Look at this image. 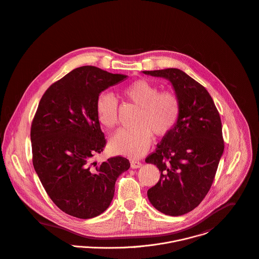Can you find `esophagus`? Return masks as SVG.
Masks as SVG:
<instances>
[{
    "label": "esophagus",
    "mask_w": 259,
    "mask_h": 259,
    "mask_svg": "<svg viewBox=\"0 0 259 259\" xmlns=\"http://www.w3.org/2000/svg\"><path fill=\"white\" fill-rule=\"evenodd\" d=\"M142 166V164H141V162H139V161H131V168L132 169H137V168H140Z\"/></svg>",
    "instance_id": "34e87169"
}]
</instances>
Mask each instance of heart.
I'll return each mask as SVG.
<instances>
[{
  "label": "heart",
  "instance_id": "b5f03b06",
  "mask_svg": "<svg viewBox=\"0 0 259 259\" xmlns=\"http://www.w3.org/2000/svg\"><path fill=\"white\" fill-rule=\"evenodd\" d=\"M124 96L140 107L135 122L136 128L119 130L110 140L111 150L120 155L137 158L150 146L152 133L155 136L167 135L176 125L180 115V102L172 92H160L155 84L141 79L123 89ZM98 120L107 128L118 122V102L109 94H101L96 101Z\"/></svg>",
  "mask_w": 259,
  "mask_h": 259
}]
</instances>
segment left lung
<instances>
[{
    "label": "left lung",
    "instance_id": "obj_1",
    "mask_svg": "<svg viewBox=\"0 0 259 259\" xmlns=\"http://www.w3.org/2000/svg\"><path fill=\"white\" fill-rule=\"evenodd\" d=\"M142 73L168 80L180 102L175 127L145 160L161 172L148 199L166 215H183L200 204L214 180L224 150L221 119L206 89L185 72L170 68Z\"/></svg>",
    "mask_w": 259,
    "mask_h": 259
}]
</instances>
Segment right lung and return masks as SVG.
Listing matches in <instances>:
<instances>
[{"instance_id": "1", "label": "right lung", "mask_w": 259, "mask_h": 259, "mask_svg": "<svg viewBox=\"0 0 259 259\" xmlns=\"http://www.w3.org/2000/svg\"><path fill=\"white\" fill-rule=\"evenodd\" d=\"M127 77L83 66L52 84L39 103L31 127L33 165L53 202L71 216L89 219L103 213L117 178L130 167L121 156L92 162L106 144L96 101Z\"/></svg>"}]
</instances>
